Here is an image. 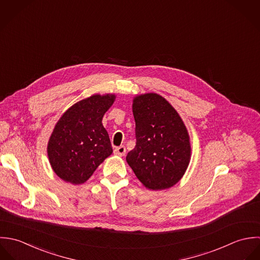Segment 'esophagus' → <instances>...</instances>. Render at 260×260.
Returning a JSON list of instances; mask_svg holds the SVG:
<instances>
[{
  "instance_id": "1",
  "label": "esophagus",
  "mask_w": 260,
  "mask_h": 260,
  "mask_svg": "<svg viewBox=\"0 0 260 260\" xmlns=\"http://www.w3.org/2000/svg\"><path fill=\"white\" fill-rule=\"evenodd\" d=\"M125 152H126V150H125V147H123V146H120V147H117V148H115V150H114V155H116V156H122L125 155Z\"/></svg>"
}]
</instances>
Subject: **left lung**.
Returning <instances> with one entry per match:
<instances>
[{
	"instance_id": "obj_1",
	"label": "left lung",
	"mask_w": 260,
	"mask_h": 260,
	"mask_svg": "<svg viewBox=\"0 0 260 260\" xmlns=\"http://www.w3.org/2000/svg\"><path fill=\"white\" fill-rule=\"evenodd\" d=\"M136 147L126 161L150 190L173 187L184 176L191 157L188 131L176 109L162 96L146 93L134 99Z\"/></svg>"
}]
</instances>
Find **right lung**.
<instances>
[{
  "label": "right lung",
  "instance_id": "obj_1",
  "mask_svg": "<svg viewBox=\"0 0 260 260\" xmlns=\"http://www.w3.org/2000/svg\"><path fill=\"white\" fill-rule=\"evenodd\" d=\"M114 100V94H94L73 104L57 121L47 153L53 171L63 181L83 184L112 154L102 121Z\"/></svg>",
  "mask_w": 260,
  "mask_h": 260
}]
</instances>
